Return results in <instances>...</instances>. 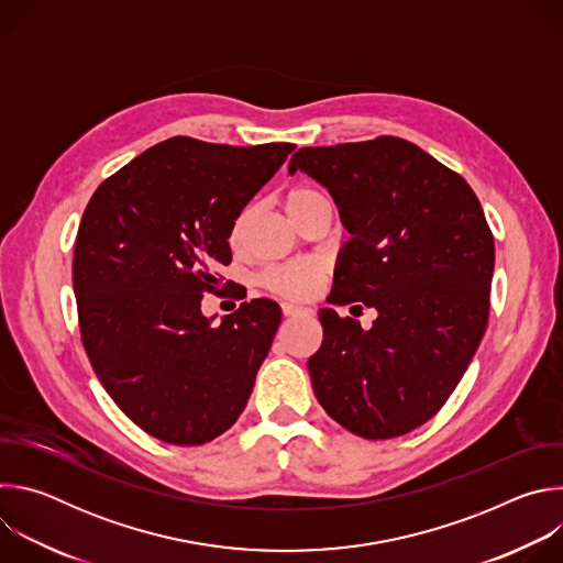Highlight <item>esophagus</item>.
<instances>
[{
  "label": "esophagus",
  "instance_id": "34e87169",
  "mask_svg": "<svg viewBox=\"0 0 563 563\" xmlns=\"http://www.w3.org/2000/svg\"><path fill=\"white\" fill-rule=\"evenodd\" d=\"M283 313H285L287 318H296V316L307 313V309H305V307H298V305H294V302H283Z\"/></svg>",
  "mask_w": 563,
  "mask_h": 563
}]
</instances>
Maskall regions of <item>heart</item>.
I'll return each mask as SVG.
<instances>
[{"mask_svg":"<svg viewBox=\"0 0 563 563\" xmlns=\"http://www.w3.org/2000/svg\"><path fill=\"white\" fill-rule=\"evenodd\" d=\"M318 205H330L328 198L320 194L313 187L307 185H296L285 194V209L289 213L291 220H298L302 213L311 211ZM247 224V213H240L229 231V243L238 245L240 238H243ZM318 278L320 272L316 265L311 263H289V265H280L269 269L263 280L265 285L280 296H289V298H307L309 294H313V289L318 287Z\"/></svg>","mask_w":563,"mask_h":563,"instance_id":"b5f03b06","label":"heart"}]
</instances>
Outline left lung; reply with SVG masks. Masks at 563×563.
<instances>
[{"mask_svg": "<svg viewBox=\"0 0 563 563\" xmlns=\"http://www.w3.org/2000/svg\"><path fill=\"white\" fill-rule=\"evenodd\" d=\"M298 169L328 187L352 233L328 300L376 309L369 330L318 311L313 394L356 437L408 434L443 408L486 334L495 238L484 209L456 172L394 135L298 148Z\"/></svg>", "mask_w": 563, "mask_h": 563, "instance_id": "8db88e82", "label": "left lung"}]
</instances>
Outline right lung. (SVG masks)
<instances>
[{
	"label": "right lung",
	"instance_id": "add662e5",
	"mask_svg": "<svg viewBox=\"0 0 563 563\" xmlns=\"http://www.w3.org/2000/svg\"><path fill=\"white\" fill-rule=\"evenodd\" d=\"M294 148L169 137L85 209L73 254L82 345L115 406L159 441L209 443L247 406L280 307L254 298L211 325L202 294L231 263L233 220Z\"/></svg>",
	"mask_w": 563,
	"mask_h": 563
}]
</instances>
